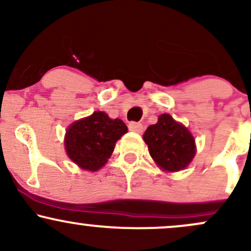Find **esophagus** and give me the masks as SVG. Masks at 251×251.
<instances>
[{"mask_svg": "<svg viewBox=\"0 0 251 251\" xmlns=\"http://www.w3.org/2000/svg\"><path fill=\"white\" fill-rule=\"evenodd\" d=\"M129 131L135 132V133H143L144 126L140 123H129L128 124Z\"/></svg>", "mask_w": 251, "mask_h": 251, "instance_id": "1", "label": "esophagus"}]
</instances>
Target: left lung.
<instances>
[{
	"instance_id": "obj_1",
	"label": "left lung",
	"mask_w": 251,
	"mask_h": 251,
	"mask_svg": "<svg viewBox=\"0 0 251 251\" xmlns=\"http://www.w3.org/2000/svg\"><path fill=\"white\" fill-rule=\"evenodd\" d=\"M152 159L164 171L184 170L196 154L195 138L191 132L170 114H160L154 125L143 135Z\"/></svg>"
}]
</instances>
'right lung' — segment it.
Wrapping results in <instances>:
<instances>
[{"instance_id":"add662e5","label":"right lung","mask_w":251,"mask_h":251,"mask_svg":"<svg viewBox=\"0 0 251 251\" xmlns=\"http://www.w3.org/2000/svg\"><path fill=\"white\" fill-rule=\"evenodd\" d=\"M127 132L120 119H111L105 112L74 122L66 131L65 149L68 157L80 169L98 171L111 157L119 140Z\"/></svg>"}]
</instances>
